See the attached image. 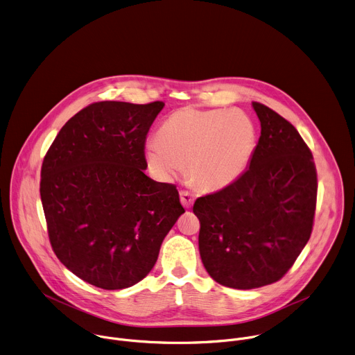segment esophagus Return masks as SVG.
Segmentation results:
<instances>
[{"label": "esophagus", "instance_id": "1", "mask_svg": "<svg viewBox=\"0 0 355 355\" xmlns=\"http://www.w3.org/2000/svg\"><path fill=\"white\" fill-rule=\"evenodd\" d=\"M180 199H181L182 206L187 207V209H189V207L192 206L193 200H195L193 195H192L191 192H188V191H181V192H180Z\"/></svg>", "mask_w": 355, "mask_h": 355}]
</instances>
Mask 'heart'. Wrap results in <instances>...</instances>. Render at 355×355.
<instances>
[{
  "instance_id": "obj_1",
  "label": "heart",
  "mask_w": 355,
  "mask_h": 355,
  "mask_svg": "<svg viewBox=\"0 0 355 355\" xmlns=\"http://www.w3.org/2000/svg\"><path fill=\"white\" fill-rule=\"evenodd\" d=\"M160 138L145 145L150 170L173 180L188 164V177L200 189L234 184L246 170L256 145L253 121L241 112L182 107L162 125Z\"/></svg>"
}]
</instances>
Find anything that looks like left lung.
Wrapping results in <instances>:
<instances>
[{
  "mask_svg": "<svg viewBox=\"0 0 355 355\" xmlns=\"http://www.w3.org/2000/svg\"><path fill=\"white\" fill-rule=\"evenodd\" d=\"M261 135L249 168L231 185L198 198L199 252L223 286L256 289L279 281L307 245L317 207V168L299 131L253 102Z\"/></svg>",
  "mask_w": 355,
  "mask_h": 355,
  "instance_id": "left-lung-1",
  "label": "left lung"
}]
</instances>
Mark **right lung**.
<instances>
[{
    "label": "right lung",
    "mask_w": 355,
    "mask_h": 355,
    "mask_svg": "<svg viewBox=\"0 0 355 355\" xmlns=\"http://www.w3.org/2000/svg\"><path fill=\"white\" fill-rule=\"evenodd\" d=\"M163 106L94 102L67 120L44 156L40 195L52 250L96 288L142 281L185 213L175 185L144 173L146 134Z\"/></svg>",
    "instance_id": "right-lung-1"
}]
</instances>
